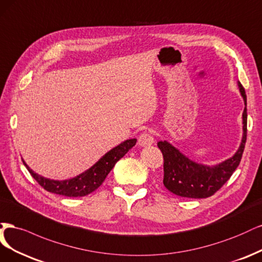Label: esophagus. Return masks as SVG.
I'll list each match as a JSON object with an SVG mask.
<instances>
[{
  "label": "esophagus",
  "mask_w": 262,
  "mask_h": 262,
  "mask_svg": "<svg viewBox=\"0 0 262 262\" xmlns=\"http://www.w3.org/2000/svg\"><path fill=\"white\" fill-rule=\"evenodd\" d=\"M138 143L141 147H148V146L154 145L155 139H154L152 134H151L149 130L141 133L139 138H138Z\"/></svg>",
  "instance_id": "1"
}]
</instances>
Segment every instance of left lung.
Instances as JSON below:
<instances>
[{"instance_id": "1", "label": "left lung", "mask_w": 262, "mask_h": 262, "mask_svg": "<svg viewBox=\"0 0 262 262\" xmlns=\"http://www.w3.org/2000/svg\"><path fill=\"white\" fill-rule=\"evenodd\" d=\"M238 88L244 99L243 138L238 150L225 161L213 166L199 164L184 156L167 141H159L158 147L163 155V184L166 189L185 198H207L214 195L230 180L239 165L247 137V98L242 83Z\"/></svg>"}]
</instances>
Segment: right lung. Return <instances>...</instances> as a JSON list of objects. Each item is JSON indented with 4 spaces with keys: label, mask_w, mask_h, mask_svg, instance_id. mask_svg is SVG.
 <instances>
[{
    "label": "right lung",
    "mask_w": 262,
    "mask_h": 262,
    "mask_svg": "<svg viewBox=\"0 0 262 262\" xmlns=\"http://www.w3.org/2000/svg\"><path fill=\"white\" fill-rule=\"evenodd\" d=\"M136 141L137 139L135 138L125 140L124 142L120 143L119 146L110 150L96 164L92 165L89 170L71 180L54 181L46 179V177L30 170L29 166L25 163V161L23 162L25 166L28 168V171L33 179L46 190L66 197H82L95 191L104 182L105 177L111 172L115 163L127 154L129 149L136 145Z\"/></svg>",
    "instance_id": "obj_1"
}]
</instances>
